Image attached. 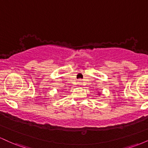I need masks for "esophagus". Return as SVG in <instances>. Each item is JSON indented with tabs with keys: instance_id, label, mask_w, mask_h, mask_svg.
<instances>
[{
	"instance_id": "34e87169",
	"label": "esophagus",
	"mask_w": 148,
	"mask_h": 148,
	"mask_svg": "<svg viewBox=\"0 0 148 148\" xmlns=\"http://www.w3.org/2000/svg\"><path fill=\"white\" fill-rule=\"evenodd\" d=\"M79 83H81V82H79Z\"/></svg>"
}]
</instances>
